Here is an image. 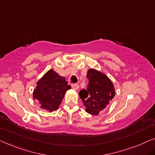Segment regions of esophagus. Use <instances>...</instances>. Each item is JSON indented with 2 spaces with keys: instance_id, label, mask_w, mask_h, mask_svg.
<instances>
[{
  "instance_id": "obj_1",
  "label": "esophagus",
  "mask_w": 155,
  "mask_h": 155,
  "mask_svg": "<svg viewBox=\"0 0 155 155\" xmlns=\"http://www.w3.org/2000/svg\"><path fill=\"white\" fill-rule=\"evenodd\" d=\"M71 87L74 90H78V88H79V85L77 84H71Z\"/></svg>"
}]
</instances>
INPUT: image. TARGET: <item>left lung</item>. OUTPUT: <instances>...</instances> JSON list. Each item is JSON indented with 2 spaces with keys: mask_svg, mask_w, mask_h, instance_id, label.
I'll return each instance as SVG.
<instances>
[{
  "mask_svg": "<svg viewBox=\"0 0 155 155\" xmlns=\"http://www.w3.org/2000/svg\"><path fill=\"white\" fill-rule=\"evenodd\" d=\"M88 85L87 90H81L79 97L84 102L85 111L98 115L109 104L115 96L114 84L104 74L91 69L87 72Z\"/></svg>",
  "mask_w": 155,
  "mask_h": 155,
  "instance_id": "left-lung-1",
  "label": "left lung"
}]
</instances>
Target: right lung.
<instances>
[{
  "label": "right lung",
  "instance_id": "1",
  "mask_svg": "<svg viewBox=\"0 0 155 155\" xmlns=\"http://www.w3.org/2000/svg\"><path fill=\"white\" fill-rule=\"evenodd\" d=\"M70 88L64 77L50 70L37 83L33 99L40 101L41 108L52 112L58 109L66 91Z\"/></svg>",
  "mask_w": 155,
  "mask_h": 155
}]
</instances>
